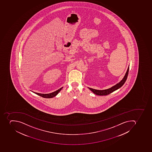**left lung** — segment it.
Here are the masks:
<instances>
[{"label": "left lung", "instance_id": "obj_1", "mask_svg": "<svg viewBox=\"0 0 152 152\" xmlns=\"http://www.w3.org/2000/svg\"><path fill=\"white\" fill-rule=\"evenodd\" d=\"M129 66H128V68H127L126 74L124 75L123 78L122 79V80H121V81L119 82L118 83H117V84H116V85H115L114 86H113L112 87H110L109 88L104 90H97L91 88H89V87H88V88L92 92H93L94 94L98 95V96H107V94H110L112 93L114 91H115V90L118 89L120 88L121 86H123L124 83L126 82L127 78L128 72H129Z\"/></svg>", "mask_w": 152, "mask_h": 152}]
</instances>
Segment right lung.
I'll list each match as a JSON object with an SVG mask.
<instances>
[{"label":"right lung","mask_w":152,"mask_h":152,"mask_svg":"<svg viewBox=\"0 0 152 152\" xmlns=\"http://www.w3.org/2000/svg\"><path fill=\"white\" fill-rule=\"evenodd\" d=\"M63 88V87L60 88V89H59L58 90L55 91V92H52L51 93L49 94H41L38 93H36V92H33L34 93L36 94H37L38 96H40L43 97L44 98H53L54 97L56 96L59 93V92L61 91L62 89Z\"/></svg>","instance_id":"right-lung-1"}]
</instances>
